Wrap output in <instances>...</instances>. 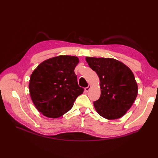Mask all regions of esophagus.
Here are the masks:
<instances>
[{
    "label": "esophagus",
    "instance_id": "esophagus-1",
    "mask_svg": "<svg viewBox=\"0 0 158 158\" xmlns=\"http://www.w3.org/2000/svg\"><path fill=\"white\" fill-rule=\"evenodd\" d=\"M91 87H92V86H91V85H88V86L87 88H85V92H88L90 88H91Z\"/></svg>",
    "mask_w": 158,
    "mask_h": 158
}]
</instances>
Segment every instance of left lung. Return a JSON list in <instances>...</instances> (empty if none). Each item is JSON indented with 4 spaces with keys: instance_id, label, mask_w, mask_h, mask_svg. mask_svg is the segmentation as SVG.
Returning <instances> with one entry per match:
<instances>
[{
    "instance_id": "1",
    "label": "left lung",
    "mask_w": 158,
    "mask_h": 158,
    "mask_svg": "<svg viewBox=\"0 0 158 158\" xmlns=\"http://www.w3.org/2000/svg\"><path fill=\"white\" fill-rule=\"evenodd\" d=\"M85 60L99 78L101 95L94 102L97 113L108 120L125 115L138 95V85L132 70L112 58L87 56Z\"/></svg>"
}]
</instances>
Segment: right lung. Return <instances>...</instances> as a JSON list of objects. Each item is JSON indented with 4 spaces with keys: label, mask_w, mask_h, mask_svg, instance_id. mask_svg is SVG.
Here are the masks:
<instances>
[{
    "label": "right lung",
    "mask_w": 158,
    "mask_h": 158,
    "mask_svg": "<svg viewBox=\"0 0 158 158\" xmlns=\"http://www.w3.org/2000/svg\"><path fill=\"white\" fill-rule=\"evenodd\" d=\"M78 63L77 56L59 55L42 62L33 71L29 82L31 99L44 116L56 118L63 115L83 93L74 73Z\"/></svg>",
    "instance_id": "right-lung-1"
}]
</instances>
